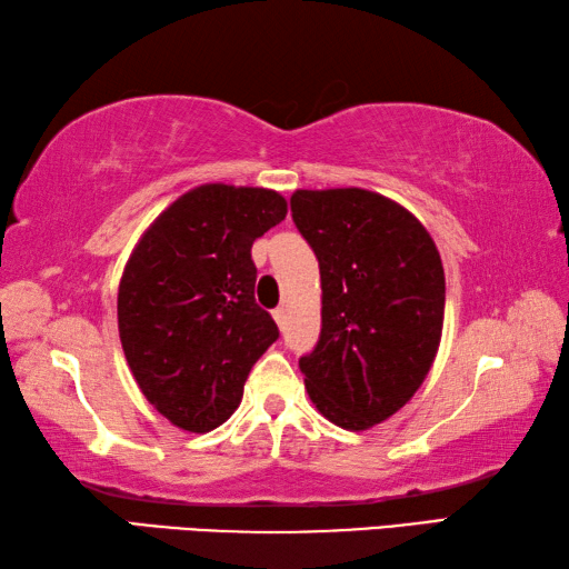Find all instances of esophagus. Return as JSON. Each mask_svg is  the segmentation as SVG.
<instances>
[{
    "instance_id": "obj_1",
    "label": "esophagus",
    "mask_w": 569,
    "mask_h": 569,
    "mask_svg": "<svg viewBox=\"0 0 569 569\" xmlns=\"http://www.w3.org/2000/svg\"><path fill=\"white\" fill-rule=\"evenodd\" d=\"M273 318H276L278 328H286V308H276V311H273Z\"/></svg>"
}]
</instances>
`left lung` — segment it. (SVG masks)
<instances>
[{
	"label": "left lung",
	"mask_w": 569,
	"mask_h": 569,
	"mask_svg": "<svg viewBox=\"0 0 569 569\" xmlns=\"http://www.w3.org/2000/svg\"><path fill=\"white\" fill-rule=\"evenodd\" d=\"M296 229L320 268V338L298 360L320 416L368 430L416 396L436 360L446 273L416 216L366 189H301Z\"/></svg>",
	"instance_id": "8db88e82"
}]
</instances>
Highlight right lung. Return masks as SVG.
<instances>
[{
    "label": "right lung",
    "instance_id": "right-lung-1",
    "mask_svg": "<svg viewBox=\"0 0 569 569\" xmlns=\"http://www.w3.org/2000/svg\"><path fill=\"white\" fill-rule=\"evenodd\" d=\"M288 213L256 186L203 183L159 213L119 283V338L143 396L173 426L209 432L233 416L278 326L256 303L251 246Z\"/></svg>",
    "mask_w": 569,
    "mask_h": 569
}]
</instances>
